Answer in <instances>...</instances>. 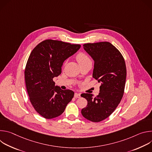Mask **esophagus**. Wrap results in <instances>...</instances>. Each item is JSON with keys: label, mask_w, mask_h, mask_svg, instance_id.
<instances>
[{"label": "esophagus", "mask_w": 152, "mask_h": 152, "mask_svg": "<svg viewBox=\"0 0 152 152\" xmlns=\"http://www.w3.org/2000/svg\"><path fill=\"white\" fill-rule=\"evenodd\" d=\"M74 96H75V98H79V97H80V94H78V93H75Z\"/></svg>", "instance_id": "34e87169"}]
</instances>
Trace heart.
<instances>
[{
    "instance_id": "obj_1",
    "label": "heart",
    "mask_w": 152,
    "mask_h": 152,
    "mask_svg": "<svg viewBox=\"0 0 152 152\" xmlns=\"http://www.w3.org/2000/svg\"><path fill=\"white\" fill-rule=\"evenodd\" d=\"M76 59L80 65V66H82V65H84L86 63L91 62L89 57L86 55L85 53L83 52H80L76 56Z\"/></svg>"
}]
</instances>
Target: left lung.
I'll list each match as a JSON object with an SVG mask.
<instances>
[{"instance_id":"8db88e82","label":"left lung","mask_w":152,"mask_h":152,"mask_svg":"<svg viewBox=\"0 0 152 152\" xmlns=\"http://www.w3.org/2000/svg\"><path fill=\"white\" fill-rule=\"evenodd\" d=\"M83 47L94 61L93 77L101 85L96 97L89 93L80 95L88 102L81 113L86 119L99 122L109 117L121 100L126 79V64L120 51L109 42L86 43Z\"/></svg>"}]
</instances>
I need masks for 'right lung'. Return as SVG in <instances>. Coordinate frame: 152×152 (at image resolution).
I'll use <instances>...</instances> for the list:
<instances>
[{
  "label": "right lung",
  "mask_w": 152,
  "mask_h": 152,
  "mask_svg": "<svg viewBox=\"0 0 152 152\" xmlns=\"http://www.w3.org/2000/svg\"><path fill=\"white\" fill-rule=\"evenodd\" d=\"M80 48V45L46 39L29 56L25 70L27 92L35 110L46 119L61 115L74 96L73 91L55 86L53 79L61 73L64 61Z\"/></svg>",
  "instance_id": "obj_1"
}]
</instances>
